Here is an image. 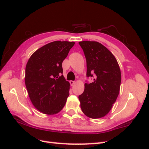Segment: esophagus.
Instances as JSON below:
<instances>
[{"mask_svg": "<svg viewBox=\"0 0 149 149\" xmlns=\"http://www.w3.org/2000/svg\"><path fill=\"white\" fill-rule=\"evenodd\" d=\"M70 83L71 86H73L75 83V81H70Z\"/></svg>", "mask_w": 149, "mask_h": 149, "instance_id": "obj_1", "label": "esophagus"}]
</instances>
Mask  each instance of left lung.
<instances>
[{"label":"left lung","mask_w":149,"mask_h":149,"mask_svg":"<svg viewBox=\"0 0 149 149\" xmlns=\"http://www.w3.org/2000/svg\"><path fill=\"white\" fill-rule=\"evenodd\" d=\"M86 60V77L93 79L84 84V92L79 96L83 113L92 119L101 118L110 111L118 97L121 73L116 58L97 42H79Z\"/></svg>","instance_id":"left-lung-1"}]
</instances>
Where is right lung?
<instances>
[{
	"mask_svg": "<svg viewBox=\"0 0 149 149\" xmlns=\"http://www.w3.org/2000/svg\"><path fill=\"white\" fill-rule=\"evenodd\" d=\"M74 43H48L34 52L26 63L25 83L29 96L36 109L43 114H56L65 105L70 84L62 74V63Z\"/></svg>",
	"mask_w": 149,
	"mask_h": 149,
	"instance_id": "add662e5",
	"label": "right lung"
}]
</instances>
